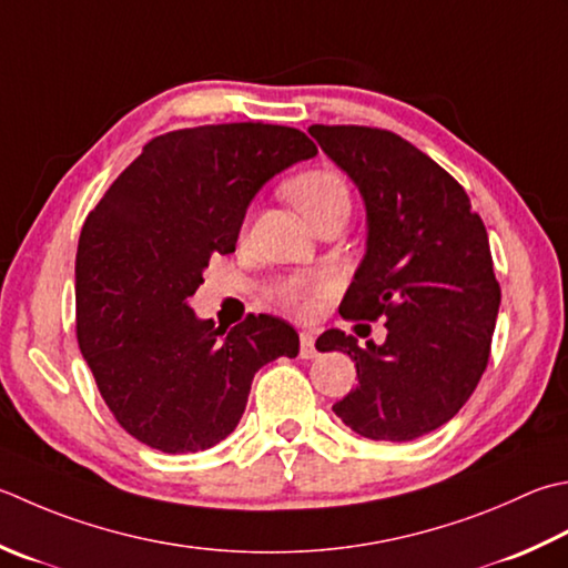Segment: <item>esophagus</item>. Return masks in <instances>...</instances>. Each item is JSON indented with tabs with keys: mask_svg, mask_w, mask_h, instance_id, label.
<instances>
[{
	"mask_svg": "<svg viewBox=\"0 0 568 568\" xmlns=\"http://www.w3.org/2000/svg\"><path fill=\"white\" fill-rule=\"evenodd\" d=\"M315 354H317V347H315V335H313V332H300V357L313 359Z\"/></svg>",
	"mask_w": 568,
	"mask_h": 568,
	"instance_id": "obj_1",
	"label": "esophagus"
}]
</instances>
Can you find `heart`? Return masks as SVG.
I'll return each instance as SVG.
<instances>
[{"label":"heart","instance_id":"b5f03b06","mask_svg":"<svg viewBox=\"0 0 568 568\" xmlns=\"http://www.w3.org/2000/svg\"><path fill=\"white\" fill-rule=\"evenodd\" d=\"M285 194L310 226L329 216H349V186L337 172L310 170L285 184ZM329 293V277H293L281 287L283 300L300 313H313L320 297Z\"/></svg>","mask_w":568,"mask_h":568}]
</instances>
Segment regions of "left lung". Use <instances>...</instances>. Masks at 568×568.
Listing matches in <instances>:
<instances>
[{"instance_id": "obj_1", "label": "left lung", "mask_w": 568, "mask_h": 568, "mask_svg": "<svg viewBox=\"0 0 568 568\" xmlns=\"http://www.w3.org/2000/svg\"><path fill=\"white\" fill-rule=\"evenodd\" d=\"M310 135L359 189L366 251L339 313L384 320L386 339L342 329L317 337L357 366V388L332 406L372 440H414L440 428L475 392L490 359L499 310L490 243L465 189L404 138L359 125Z\"/></svg>"}]
</instances>
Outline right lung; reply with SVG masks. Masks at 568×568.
Here are the masks:
<instances>
[{
	"label": "right lung",
	"instance_id": "add662e5",
	"mask_svg": "<svg viewBox=\"0 0 568 568\" xmlns=\"http://www.w3.org/2000/svg\"><path fill=\"white\" fill-rule=\"evenodd\" d=\"M315 154L305 132L265 122L166 132L88 214L75 255L78 347L118 424L144 446H216L239 426L255 372L297 357L285 320L251 315L221 329L189 297L211 255L236 251L263 184Z\"/></svg>",
	"mask_w": 568,
	"mask_h": 568
}]
</instances>
